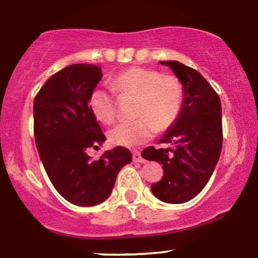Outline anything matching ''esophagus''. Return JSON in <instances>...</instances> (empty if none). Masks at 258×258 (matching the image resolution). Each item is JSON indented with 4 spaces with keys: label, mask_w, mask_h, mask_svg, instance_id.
I'll return each instance as SVG.
<instances>
[{
    "label": "esophagus",
    "mask_w": 258,
    "mask_h": 258,
    "mask_svg": "<svg viewBox=\"0 0 258 258\" xmlns=\"http://www.w3.org/2000/svg\"><path fill=\"white\" fill-rule=\"evenodd\" d=\"M132 159L135 163H145V159L142 157V153H140L138 150L132 151Z\"/></svg>",
    "instance_id": "1"
}]
</instances>
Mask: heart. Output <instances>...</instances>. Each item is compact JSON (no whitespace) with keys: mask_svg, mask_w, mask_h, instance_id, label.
I'll list each match as a JSON object with an SVG mask.
<instances>
[{"mask_svg":"<svg viewBox=\"0 0 258 258\" xmlns=\"http://www.w3.org/2000/svg\"><path fill=\"white\" fill-rule=\"evenodd\" d=\"M113 88L98 86L89 95V107L102 123L114 122L120 98H135V120L119 123L109 131L113 144L132 147L147 142L157 130L164 132L179 118L184 87L174 74H161L147 67H130L113 80Z\"/></svg>","mask_w":258,"mask_h":258,"instance_id":"obj_1","label":"heart"}]
</instances>
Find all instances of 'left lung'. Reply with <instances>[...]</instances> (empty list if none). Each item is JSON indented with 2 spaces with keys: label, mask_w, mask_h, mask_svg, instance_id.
Here are the masks:
<instances>
[{
  "label": "left lung",
  "mask_w": 258,
  "mask_h": 258,
  "mask_svg": "<svg viewBox=\"0 0 258 258\" xmlns=\"http://www.w3.org/2000/svg\"><path fill=\"white\" fill-rule=\"evenodd\" d=\"M169 66L184 86L179 118L159 144L142 152L147 160L163 165V178L151 185L160 201L181 204L196 197L210 179L223 145L222 105L218 94L199 72L178 61H160Z\"/></svg>",
  "instance_id": "8db88e82"
}]
</instances>
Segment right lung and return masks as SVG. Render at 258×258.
I'll return each mask as SVG.
<instances>
[{
  "mask_svg": "<svg viewBox=\"0 0 258 258\" xmlns=\"http://www.w3.org/2000/svg\"><path fill=\"white\" fill-rule=\"evenodd\" d=\"M101 78L97 64H71L51 75L34 99V137L44 170L56 191L80 207L107 199L119 171L132 160L121 146L99 159L87 154L106 140L89 107V95Z\"/></svg>",
  "mask_w": 258,
  "mask_h": 258,
  "instance_id": "add662e5",
  "label": "right lung"
}]
</instances>
